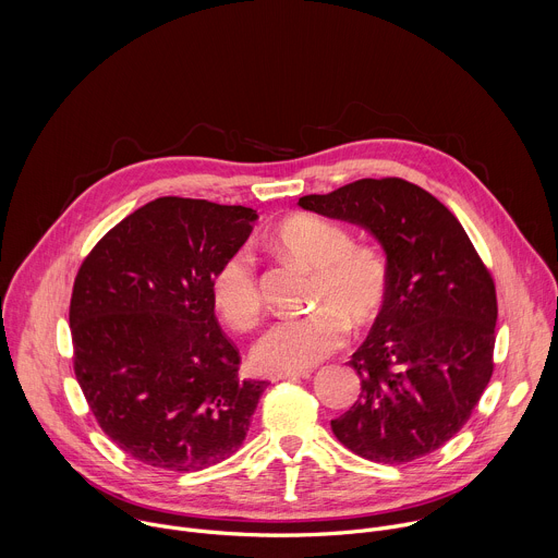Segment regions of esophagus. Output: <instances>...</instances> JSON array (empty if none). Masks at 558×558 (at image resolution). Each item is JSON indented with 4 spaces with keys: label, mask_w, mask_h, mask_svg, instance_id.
Here are the masks:
<instances>
[{
    "label": "esophagus",
    "mask_w": 558,
    "mask_h": 558,
    "mask_svg": "<svg viewBox=\"0 0 558 558\" xmlns=\"http://www.w3.org/2000/svg\"><path fill=\"white\" fill-rule=\"evenodd\" d=\"M311 373L308 371H300V373H274V375H269V379L271 381H280V379H304V377H308Z\"/></svg>",
    "instance_id": "1"
}]
</instances>
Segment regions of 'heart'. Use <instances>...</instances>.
I'll use <instances>...</instances> for the list:
<instances>
[{"instance_id":"1","label":"heart","mask_w":558,"mask_h":558,"mask_svg":"<svg viewBox=\"0 0 558 558\" xmlns=\"http://www.w3.org/2000/svg\"><path fill=\"white\" fill-rule=\"evenodd\" d=\"M271 245L313 271V313L287 317L265 331L252 362L265 373L306 371L338 351L353 327L371 325L390 289V263L375 243H353L347 227L315 214L278 222ZM211 300L233 329H252L263 313V291L254 256L235 250L211 276Z\"/></svg>"}]
</instances>
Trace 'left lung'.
Masks as SVG:
<instances>
[{
    "label": "left lung",
    "instance_id": "8db88e82",
    "mask_svg": "<svg viewBox=\"0 0 558 558\" xmlns=\"http://www.w3.org/2000/svg\"><path fill=\"white\" fill-rule=\"evenodd\" d=\"M300 207L366 227L390 263L388 298L351 355L357 402L331 422L355 454L409 463L454 437L490 381L497 291L454 214L404 179H360Z\"/></svg>",
    "mask_w": 558,
    "mask_h": 558
}]
</instances>
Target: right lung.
I'll return each mask as SVG.
<instances>
[{
  "mask_svg": "<svg viewBox=\"0 0 558 558\" xmlns=\"http://www.w3.org/2000/svg\"><path fill=\"white\" fill-rule=\"evenodd\" d=\"M256 211L156 198L86 256L70 298L74 375L101 430L136 461L194 472L243 444L267 381L241 377L211 276Z\"/></svg>",
  "mask_w": 558,
  "mask_h": 558,
  "instance_id": "1",
  "label": "right lung"
}]
</instances>
